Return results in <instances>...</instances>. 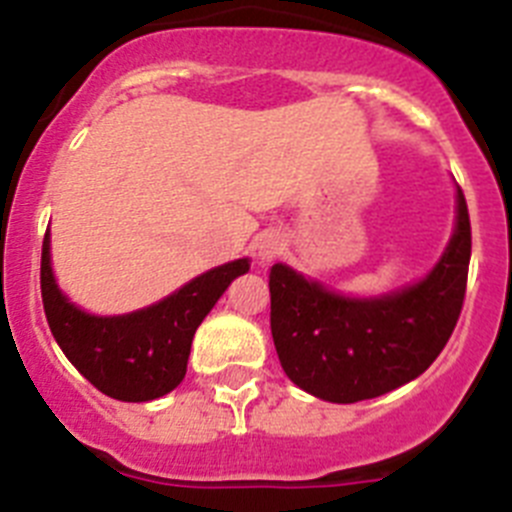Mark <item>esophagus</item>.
<instances>
[{
	"label": "esophagus",
	"mask_w": 512,
	"mask_h": 512,
	"mask_svg": "<svg viewBox=\"0 0 512 512\" xmlns=\"http://www.w3.org/2000/svg\"><path fill=\"white\" fill-rule=\"evenodd\" d=\"M282 251H284V241L279 233H264L259 238V259L264 261V264L277 259Z\"/></svg>",
	"instance_id": "34e87169"
}]
</instances>
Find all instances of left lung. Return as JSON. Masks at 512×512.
Segmentation results:
<instances>
[{"label": "left lung", "instance_id": "left-lung-1", "mask_svg": "<svg viewBox=\"0 0 512 512\" xmlns=\"http://www.w3.org/2000/svg\"><path fill=\"white\" fill-rule=\"evenodd\" d=\"M472 225L456 189V230L423 282L356 300L295 269L269 271L271 338L300 390L328 402H359L413 382L449 343L467 295Z\"/></svg>", "mask_w": 512, "mask_h": 512}]
</instances>
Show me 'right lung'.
<instances>
[{"instance_id": "1", "label": "right lung", "mask_w": 512, "mask_h": 512, "mask_svg": "<svg viewBox=\"0 0 512 512\" xmlns=\"http://www.w3.org/2000/svg\"><path fill=\"white\" fill-rule=\"evenodd\" d=\"M246 271L248 259L230 261L205 271L156 305L97 318L79 310L58 289L51 269V235L45 233L40 295L56 343L99 392L122 402H148L179 387L187 374L194 330L228 284Z\"/></svg>"}]
</instances>
